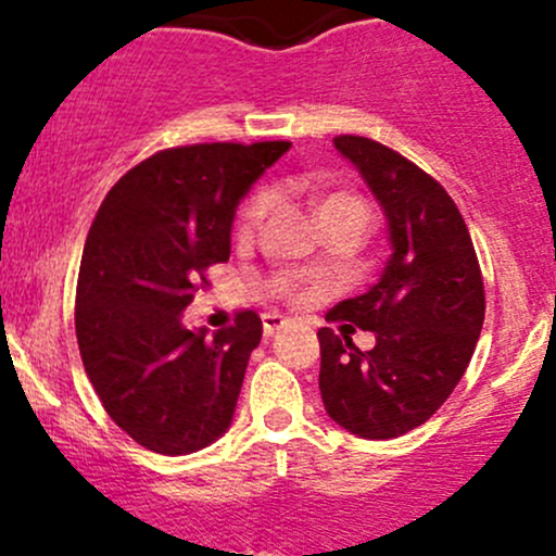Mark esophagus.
I'll list each match as a JSON object with an SVG mask.
<instances>
[{"mask_svg":"<svg viewBox=\"0 0 556 556\" xmlns=\"http://www.w3.org/2000/svg\"><path fill=\"white\" fill-rule=\"evenodd\" d=\"M288 323H290V319L282 317V314H274V312L263 314V333H266V336L279 333L282 328H288Z\"/></svg>","mask_w":556,"mask_h":556,"instance_id":"obj_1","label":"esophagus"}]
</instances>
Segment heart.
<instances>
[{"label": "heart", "instance_id": "1", "mask_svg": "<svg viewBox=\"0 0 556 556\" xmlns=\"http://www.w3.org/2000/svg\"><path fill=\"white\" fill-rule=\"evenodd\" d=\"M271 201L274 195L268 188L255 190V193L244 201L242 215H239V226H242V231H250V228H255L257 223L266 217V212L271 210ZM341 210H366V204H363L357 195H350V193H330L319 201V217L333 215V212H341Z\"/></svg>", "mask_w": 556, "mask_h": 556}]
</instances>
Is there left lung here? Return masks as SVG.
Instances as JSON below:
<instances>
[{"instance_id": "obj_1", "label": "left lung", "mask_w": 556, "mask_h": 556, "mask_svg": "<svg viewBox=\"0 0 556 556\" xmlns=\"http://www.w3.org/2000/svg\"><path fill=\"white\" fill-rule=\"evenodd\" d=\"M333 144L382 204L392 255L368 293L328 312L341 333L317 330L319 392L350 433L397 439L428 422L463 379L484 325V279L439 179L368 137L341 134ZM357 327L378 336L368 353L351 344Z\"/></svg>"}]
</instances>
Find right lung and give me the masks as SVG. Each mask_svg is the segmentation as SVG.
Instances as JSON below:
<instances>
[{"instance_id":"right-lung-1","label":"right lung","mask_w":556,"mask_h":556,"mask_svg":"<svg viewBox=\"0 0 556 556\" xmlns=\"http://www.w3.org/2000/svg\"><path fill=\"white\" fill-rule=\"evenodd\" d=\"M290 142H206L161 150L112 185L97 212L75 295L83 366L112 422L139 446L190 454L233 419L263 325L252 309L206 339L182 309L206 268L231 255L250 185Z\"/></svg>"}]
</instances>
